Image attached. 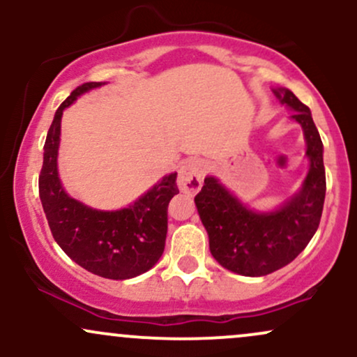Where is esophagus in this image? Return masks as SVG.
Masks as SVG:
<instances>
[{
  "mask_svg": "<svg viewBox=\"0 0 357 357\" xmlns=\"http://www.w3.org/2000/svg\"><path fill=\"white\" fill-rule=\"evenodd\" d=\"M204 173H206V162L202 159H190L183 162L178 171V186L184 192H198L202 190Z\"/></svg>",
  "mask_w": 357,
  "mask_h": 357,
  "instance_id": "34e87169",
  "label": "esophagus"
}]
</instances>
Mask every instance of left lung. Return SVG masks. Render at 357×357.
<instances>
[{"label":"left lung","instance_id":"obj_1","mask_svg":"<svg viewBox=\"0 0 357 357\" xmlns=\"http://www.w3.org/2000/svg\"><path fill=\"white\" fill-rule=\"evenodd\" d=\"M304 130L309 171L296 195L270 211L252 210L215 176H206L195 203L213 258L230 272L261 277L285 267L317 231L326 198L324 146L307 105L289 89H272Z\"/></svg>","mask_w":357,"mask_h":357}]
</instances>
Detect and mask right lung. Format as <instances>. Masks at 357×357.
Wrapping results in <instances>:
<instances>
[{
    "label": "right lung",
    "mask_w": 357,
    "mask_h": 357,
    "mask_svg": "<svg viewBox=\"0 0 357 357\" xmlns=\"http://www.w3.org/2000/svg\"><path fill=\"white\" fill-rule=\"evenodd\" d=\"M104 82L77 87L59 109L43 147L38 188L53 238L82 268L112 280H127L153 268L165 252L167 204L178 195L176 176L166 174L144 195L121 210H96L68 196L59 176V146L63 110Z\"/></svg>",
    "instance_id": "obj_1"
}]
</instances>
